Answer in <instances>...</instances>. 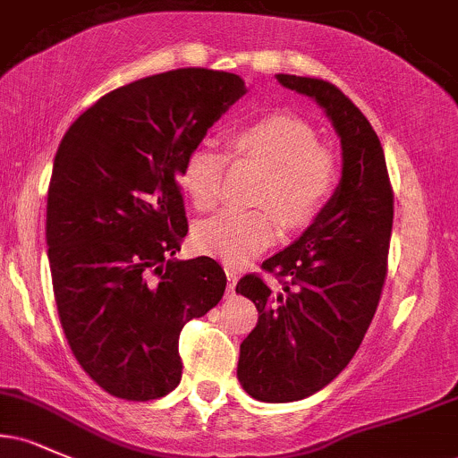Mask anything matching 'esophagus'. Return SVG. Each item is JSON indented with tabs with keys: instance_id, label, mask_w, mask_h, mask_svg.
Returning <instances> with one entry per match:
<instances>
[{
	"instance_id": "1",
	"label": "esophagus",
	"mask_w": 458,
	"mask_h": 458,
	"mask_svg": "<svg viewBox=\"0 0 458 458\" xmlns=\"http://www.w3.org/2000/svg\"><path fill=\"white\" fill-rule=\"evenodd\" d=\"M225 277H228V293H233L236 282H239V273L233 267H225Z\"/></svg>"
}]
</instances>
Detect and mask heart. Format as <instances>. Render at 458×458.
<instances>
[{"label": "heart", "instance_id": "heart-1", "mask_svg": "<svg viewBox=\"0 0 458 458\" xmlns=\"http://www.w3.org/2000/svg\"><path fill=\"white\" fill-rule=\"evenodd\" d=\"M225 144L233 161L262 167L254 191L260 208H224L204 219L193 230V245L225 265H245L276 243L280 219L286 228L299 230L325 211L338 187V161L320 146L312 124L286 112L236 123ZM228 155L208 144L187 152L178 185L199 211L213 208L222 196Z\"/></svg>", "mask_w": 458, "mask_h": 458}]
</instances>
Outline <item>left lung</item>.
<instances>
[{
  "label": "left lung",
  "mask_w": 458,
  "mask_h": 458,
  "mask_svg": "<svg viewBox=\"0 0 458 458\" xmlns=\"http://www.w3.org/2000/svg\"><path fill=\"white\" fill-rule=\"evenodd\" d=\"M284 88L312 97L343 144V178L334 198L291 247L262 262L273 293L247 273L236 293L250 297L259 323L241 343V386L262 403H291L331 383L360 349L383 293L394 191L386 155L366 115L334 83L277 75Z\"/></svg>",
  "instance_id": "8db88e82"
}]
</instances>
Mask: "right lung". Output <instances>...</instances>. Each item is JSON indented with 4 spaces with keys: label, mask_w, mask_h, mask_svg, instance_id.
<instances>
[{
    "label": "right lung",
    "mask_w": 458,
    "mask_h": 458,
    "mask_svg": "<svg viewBox=\"0 0 458 458\" xmlns=\"http://www.w3.org/2000/svg\"><path fill=\"white\" fill-rule=\"evenodd\" d=\"M243 94L233 72L167 71L105 94L57 146L47 193L57 314L79 366L115 398L174 390L178 335L224 297L213 259H172L189 230L178 170Z\"/></svg>",
    "instance_id": "add662e5"
}]
</instances>
